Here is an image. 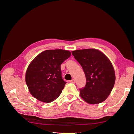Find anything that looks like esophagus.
<instances>
[{
  "instance_id": "34e87169",
  "label": "esophagus",
  "mask_w": 134,
  "mask_h": 134,
  "mask_svg": "<svg viewBox=\"0 0 134 134\" xmlns=\"http://www.w3.org/2000/svg\"><path fill=\"white\" fill-rule=\"evenodd\" d=\"M70 83H75V80L74 79H71L70 81Z\"/></svg>"
}]
</instances>
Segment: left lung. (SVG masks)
<instances>
[{
  "label": "left lung",
  "instance_id": "obj_1",
  "mask_svg": "<svg viewBox=\"0 0 134 134\" xmlns=\"http://www.w3.org/2000/svg\"><path fill=\"white\" fill-rule=\"evenodd\" d=\"M82 66L86 78V84L80 89L82 98L90 104L103 102L110 94L115 82L114 68L103 52L94 48L71 52Z\"/></svg>",
  "mask_w": 134,
  "mask_h": 134
}]
</instances>
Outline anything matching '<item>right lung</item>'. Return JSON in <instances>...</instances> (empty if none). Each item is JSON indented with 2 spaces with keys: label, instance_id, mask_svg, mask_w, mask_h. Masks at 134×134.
Segmentation results:
<instances>
[{
  "label": "right lung",
  "instance_id": "add662e5",
  "mask_svg": "<svg viewBox=\"0 0 134 134\" xmlns=\"http://www.w3.org/2000/svg\"><path fill=\"white\" fill-rule=\"evenodd\" d=\"M69 51L45 50L32 61L26 72V82L32 96L49 103L60 95L66 82L63 79L60 66L70 57Z\"/></svg>",
  "mask_w": 134,
  "mask_h": 134
}]
</instances>
